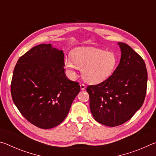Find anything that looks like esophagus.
Returning a JSON list of instances; mask_svg holds the SVG:
<instances>
[{
  "instance_id": "esophagus-1",
  "label": "esophagus",
  "mask_w": 156,
  "mask_h": 156,
  "mask_svg": "<svg viewBox=\"0 0 156 156\" xmlns=\"http://www.w3.org/2000/svg\"><path fill=\"white\" fill-rule=\"evenodd\" d=\"M80 89L81 90H84L85 89V85H84V84H80Z\"/></svg>"
}]
</instances>
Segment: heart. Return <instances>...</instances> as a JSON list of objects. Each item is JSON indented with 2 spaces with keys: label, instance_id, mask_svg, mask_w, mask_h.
<instances>
[{
  "label": "heart",
  "instance_id": "heart-1",
  "mask_svg": "<svg viewBox=\"0 0 156 156\" xmlns=\"http://www.w3.org/2000/svg\"><path fill=\"white\" fill-rule=\"evenodd\" d=\"M71 58H66L65 66L71 76L81 69L82 76L87 83L98 84L112 76L118 65V58L112 51H105L94 47H80L73 50Z\"/></svg>",
  "mask_w": 156,
  "mask_h": 156
}]
</instances>
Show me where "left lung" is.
I'll list each match as a JSON object with an SVG mask.
<instances>
[{"label": "left lung", "instance_id": "left-lung-1", "mask_svg": "<svg viewBox=\"0 0 156 156\" xmlns=\"http://www.w3.org/2000/svg\"><path fill=\"white\" fill-rule=\"evenodd\" d=\"M118 44L120 61L113 74L102 83L87 88L94 119L112 127L126 122L140 109L147 87L143 59L128 44Z\"/></svg>", "mask_w": 156, "mask_h": 156}]
</instances>
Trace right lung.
<instances>
[{
  "label": "right lung",
  "instance_id": "1",
  "mask_svg": "<svg viewBox=\"0 0 156 156\" xmlns=\"http://www.w3.org/2000/svg\"><path fill=\"white\" fill-rule=\"evenodd\" d=\"M64 53L51 44L34 47L18 59L11 83L12 100L29 122L41 129L60 125L80 91L65 73Z\"/></svg>",
  "mask_w": 156,
  "mask_h": 156
}]
</instances>
